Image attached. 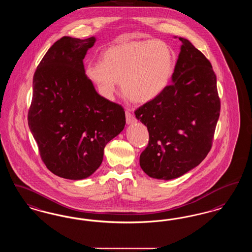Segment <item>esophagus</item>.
I'll use <instances>...</instances> for the list:
<instances>
[{
  "label": "esophagus",
  "instance_id": "obj_1",
  "mask_svg": "<svg viewBox=\"0 0 252 252\" xmlns=\"http://www.w3.org/2000/svg\"><path fill=\"white\" fill-rule=\"evenodd\" d=\"M126 124L127 125L133 124L134 122L136 121L134 115L131 113V111L129 110H126Z\"/></svg>",
  "mask_w": 252,
  "mask_h": 252
}]
</instances>
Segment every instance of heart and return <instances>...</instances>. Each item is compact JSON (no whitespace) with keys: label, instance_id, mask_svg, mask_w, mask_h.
<instances>
[{"label":"heart","instance_id":"b5f03b06","mask_svg":"<svg viewBox=\"0 0 252 252\" xmlns=\"http://www.w3.org/2000/svg\"><path fill=\"white\" fill-rule=\"evenodd\" d=\"M174 68V54L164 41L121 42L102 54L101 62L86 66V76L102 96L112 99L120 81L122 93L129 100L142 104L156 98L166 88Z\"/></svg>","mask_w":252,"mask_h":252}]
</instances>
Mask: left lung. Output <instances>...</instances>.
Here are the masks:
<instances>
[{
    "label": "left lung",
    "instance_id": "8db88e82",
    "mask_svg": "<svg viewBox=\"0 0 252 252\" xmlns=\"http://www.w3.org/2000/svg\"><path fill=\"white\" fill-rule=\"evenodd\" d=\"M179 40L172 83L135 111L149 132L140 157L141 169L162 180L182 176L206 158L220 112L211 63L188 39Z\"/></svg>",
    "mask_w": 252,
    "mask_h": 252
}]
</instances>
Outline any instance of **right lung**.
<instances>
[{
	"label": "right lung",
	"mask_w": 252,
	"mask_h": 252,
	"mask_svg": "<svg viewBox=\"0 0 252 252\" xmlns=\"http://www.w3.org/2000/svg\"><path fill=\"white\" fill-rule=\"evenodd\" d=\"M95 38L63 36L41 60L32 80L28 125L41 159L57 176L86 178L104 148L126 125L121 105L106 99L87 78L83 59Z\"/></svg>",
	"instance_id": "right-lung-1"
}]
</instances>
